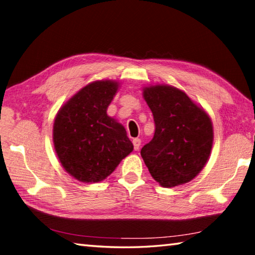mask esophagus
<instances>
[{
  "label": "esophagus",
  "mask_w": 255,
  "mask_h": 255,
  "mask_svg": "<svg viewBox=\"0 0 255 255\" xmlns=\"http://www.w3.org/2000/svg\"><path fill=\"white\" fill-rule=\"evenodd\" d=\"M132 143H133V149L138 150V149H139V147H140L141 140L139 139V138H135V139L132 140Z\"/></svg>",
  "instance_id": "1"
}]
</instances>
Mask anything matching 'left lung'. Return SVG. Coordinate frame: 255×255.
I'll return each instance as SVG.
<instances>
[{
  "label": "left lung",
  "mask_w": 255,
  "mask_h": 255,
  "mask_svg": "<svg viewBox=\"0 0 255 255\" xmlns=\"http://www.w3.org/2000/svg\"><path fill=\"white\" fill-rule=\"evenodd\" d=\"M143 98L155 122L154 137L140 150L148 170L163 187L188 183L211 154L210 117L177 88L148 87L143 89Z\"/></svg>",
  "instance_id": "1"
}]
</instances>
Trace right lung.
Segmentation results:
<instances>
[{"label":"right lung","mask_w":255,"mask_h":255,"mask_svg":"<svg viewBox=\"0 0 255 255\" xmlns=\"http://www.w3.org/2000/svg\"><path fill=\"white\" fill-rule=\"evenodd\" d=\"M117 89L115 81L92 82L77 92L54 119L55 152L63 168L79 182L105 179L133 149L124 126L107 115Z\"/></svg>","instance_id":"1"}]
</instances>
